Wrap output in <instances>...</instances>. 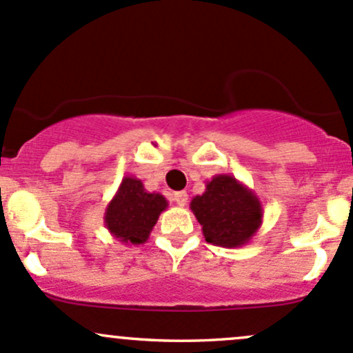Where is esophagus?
<instances>
[{
	"instance_id": "obj_1",
	"label": "esophagus",
	"mask_w": 353,
	"mask_h": 353,
	"mask_svg": "<svg viewBox=\"0 0 353 353\" xmlns=\"http://www.w3.org/2000/svg\"><path fill=\"white\" fill-rule=\"evenodd\" d=\"M174 201H176V204L177 206H185V204H188V192L185 191H179V192H176V194H174Z\"/></svg>"
}]
</instances>
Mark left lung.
Wrapping results in <instances>:
<instances>
[{
  "label": "left lung",
  "instance_id": "obj_1",
  "mask_svg": "<svg viewBox=\"0 0 353 353\" xmlns=\"http://www.w3.org/2000/svg\"><path fill=\"white\" fill-rule=\"evenodd\" d=\"M191 211L206 241L221 248L248 245L263 223L259 197L231 174H216L208 181L206 191L192 197Z\"/></svg>",
  "mask_w": 353,
  "mask_h": 353
}]
</instances>
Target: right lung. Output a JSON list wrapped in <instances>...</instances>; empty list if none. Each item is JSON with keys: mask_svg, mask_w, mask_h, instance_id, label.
Returning a JSON list of instances; mask_svg holds the SVG:
<instances>
[{"mask_svg": "<svg viewBox=\"0 0 353 353\" xmlns=\"http://www.w3.org/2000/svg\"><path fill=\"white\" fill-rule=\"evenodd\" d=\"M168 206L164 196L147 191L137 177L125 176L107 204L103 223L108 233L123 245H144Z\"/></svg>", "mask_w": 353, "mask_h": 353, "instance_id": "add662e5", "label": "right lung"}]
</instances>
